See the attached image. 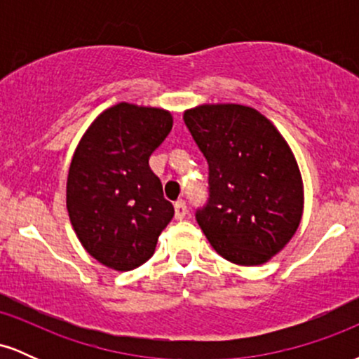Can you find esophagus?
Here are the masks:
<instances>
[{"label": "esophagus", "mask_w": 359, "mask_h": 359, "mask_svg": "<svg viewBox=\"0 0 359 359\" xmlns=\"http://www.w3.org/2000/svg\"><path fill=\"white\" fill-rule=\"evenodd\" d=\"M185 214H187V205H185L184 201H177V203L174 204V216L177 221L184 219Z\"/></svg>", "instance_id": "1"}]
</instances>
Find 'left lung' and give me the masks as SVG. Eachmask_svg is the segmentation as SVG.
I'll use <instances>...</instances> for the list:
<instances>
[{
  "mask_svg": "<svg viewBox=\"0 0 359 359\" xmlns=\"http://www.w3.org/2000/svg\"><path fill=\"white\" fill-rule=\"evenodd\" d=\"M209 163V203L197 222L217 255L263 265L287 246L304 214V182L287 140L259 111L216 102L184 111Z\"/></svg>",
  "mask_w": 359,
  "mask_h": 359,
  "instance_id": "left-lung-1",
  "label": "left lung"
}]
</instances>
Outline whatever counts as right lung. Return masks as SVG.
Wrapping results in <instances>:
<instances>
[{"label": "right lung", "mask_w": 359, "mask_h": 359, "mask_svg": "<svg viewBox=\"0 0 359 359\" xmlns=\"http://www.w3.org/2000/svg\"><path fill=\"white\" fill-rule=\"evenodd\" d=\"M172 125L170 111L123 101L97 114L74 151L69 219L82 248L111 270L130 271L148 262L174 217L148 165Z\"/></svg>", "instance_id": "1"}]
</instances>
